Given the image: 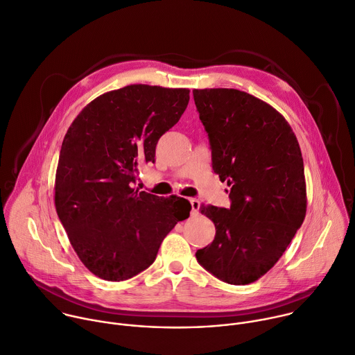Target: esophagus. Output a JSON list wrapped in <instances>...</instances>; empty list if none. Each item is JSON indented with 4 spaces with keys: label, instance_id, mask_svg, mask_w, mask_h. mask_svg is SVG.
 Wrapping results in <instances>:
<instances>
[{
    "label": "esophagus",
    "instance_id": "esophagus-1",
    "mask_svg": "<svg viewBox=\"0 0 355 355\" xmlns=\"http://www.w3.org/2000/svg\"><path fill=\"white\" fill-rule=\"evenodd\" d=\"M189 202H190V205H191L190 214H191V216H197V214H198V211H200V201H198V200H196V198H190V200H189Z\"/></svg>",
    "mask_w": 355,
    "mask_h": 355
}]
</instances>
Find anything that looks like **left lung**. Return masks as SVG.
Segmentation results:
<instances>
[{"instance_id": "1", "label": "left lung", "mask_w": 355, "mask_h": 355, "mask_svg": "<svg viewBox=\"0 0 355 355\" xmlns=\"http://www.w3.org/2000/svg\"><path fill=\"white\" fill-rule=\"evenodd\" d=\"M214 173L231 186V207L202 205L216 225L196 252L208 272L234 286L264 275L286 252L306 212L304 159L290 124L238 89H194Z\"/></svg>"}]
</instances>
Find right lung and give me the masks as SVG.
<instances>
[{"label": "right lung", "instance_id": "add662e5", "mask_svg": "<svg viewBox=\"0 0 355 355\" xmlns=\"http://www.w3.org/2000/svg\"><path fill=\"white\" fill-rule=\"evenodd\" d=\"M189 89L128 85L92 101L69 125L55 173V209L85 267L107 281L148 268L164 238L189 217L186 198L131 187L141 164L189 103Z\"/></svg>", "mask_w": 355, "mask_h": 355}]
</instances>
